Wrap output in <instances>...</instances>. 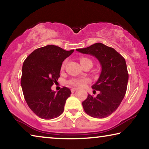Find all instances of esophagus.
Masks as SVG:
<instances>
[{
  "label": "esophagus",
  "mask_w": 149,
  "mask_h": 149,
  "mask_svg": "<svg viewBox=\"0 0 149 149\" xmlns=\"http://www.w3.org/2000/svg\"><path fill=\"white\" fill-rule=\"evenodd\" d=\"M76 91H77V88H71V92H74Z\"/></svg>",
  "instance_id": "esophagus-1"
}]
</instances>
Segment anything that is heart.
Instances as JSON below:
<instances>
[{"mask_svg": "<svg viewBox=\"0 0 149 149\" xmlns=\"http://www.w3.org/2000/svg\"><path fill=\"white\" fill-rule=\"evenodd\" d=\"M88 62H92V61L91 59H89L88 58L84 57H82L80 58V64H81L82 67L84 64H86V63H88ZM66 63H67L66 61L63 62L62 65H61V69H63L65 68ZM89 82V79L86 77L72 78V79H70L69 81H68V83L70 84V85H72V86H74L76 87H82L84 86L85 84H86L87 82Z\"/></svg>", "mask_w": 149, "mask_h": 149, "instance_id": "heart-1", "label": "heart"}]
</instances>
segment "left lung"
Here are the masks:
<instances>
[{
  "mask_svg": "<svg viewBox=\"0 0 149 149\" xmlns=\"http://www.w3.org/2000/svg\"><path fill=\"white\" fill-rule=\"evenodd\" d=\"M77 51L96 57L102 67L99 79L92 86L100 94L95 97L88 94L82 102L84 111L95 118L108 117L118 109L126 93L129 74L125 58L113 48L101 43Z\"/></svg>",
  "mask_w": 149,
  "mask_h": 149,
  "instance_id": "left-lung-1",
  "label": "left lung"
}]
</instances>
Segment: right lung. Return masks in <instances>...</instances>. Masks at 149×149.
<instances>
[{"label":"right lung","mask_w":149,"mask_h":149,"mask_svg":"<svg viewBox=\"0 0 149 149\" xmlns=\"http://www.w3.org/2000/svg\"><path fill=\"white\" fill-rule=\"evenodd\" d=\"M74 49L66 51L49 45L38 48L28 55L22 66L21 86L27 104L36 116L52 119L61 115L71 92L63 86L58 92L52 86L60 77L62 63Z\"/></svg>","instance_id":"1"}]
</instances>
